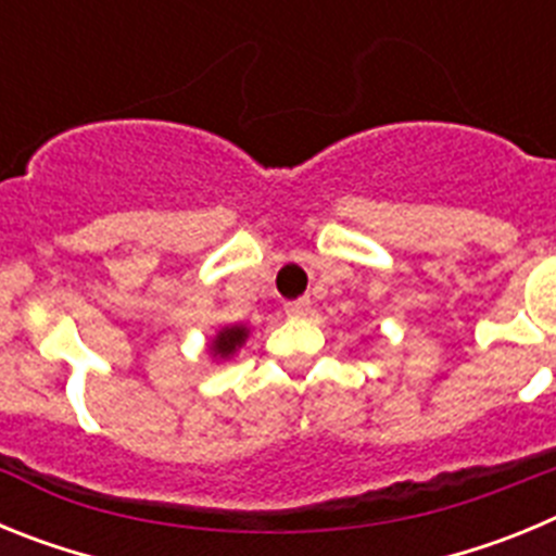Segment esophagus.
I'll list each match as a JSON object with an SVG mask.
<instances>
[{
    "label": "esophagus",
    "instance_id": "1",
    "mask_svg": "<svg viewBox=\"0 0 556 556\" xmlns=\"http://www.w3.org/2000/svg\"><path fill=\"white\" fill-rule=\"evenodd\" d=\"M308 308H312V301H308V298H298V301H289L287 306H283V312H287L289 317H306Z\"/></svg>",
    "mask_w": 556,
    "mask_h": 556
}]
</instances>
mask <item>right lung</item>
<instances>
[{
	"label": "right lung",
	"instance_id": "1",
	"mask_svg": "<svg viewBox=\"0 0 556 556\" xmlns=\"http://www.w3.org/2000/svg\"><path fill=\"white\" fill-rule=\"evenodd\" d=\"M244 339H248V328H242V326L225 328V331H219V337L214 339V345H211V351L219 353V356H230V353H233L236 348L242 345Z\"/></svg>",
	"mask_w": 556,
	"mask_h": 556
}]
</instances>
